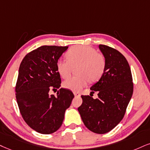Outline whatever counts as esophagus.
I'll return each mask as SVG.
<instances>
[{"mask_svg": "<svg viewBox=\"0 0 150 150\" xmlns=\"http://www.w3.org/2000/svg\"><path fill=\"white\" fill-rule=\"evenodd\" d=\"M74 95L75 97H80L81 96V94L79 93V92H74Z\"/></svg>", "mask_w": 150, "mask_h": 150, "instance_id": "1", "label": "esophagus"}]
</instances>
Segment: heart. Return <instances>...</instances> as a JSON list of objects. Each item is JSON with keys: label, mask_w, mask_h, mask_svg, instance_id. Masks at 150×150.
I'll return each instance as SVG.
<instances>
[{"label": "heart", "mask_w": 150, "mask_h": 150, "mask_svg": "<svg viewBox=\"0 0 150 150\" xmlns=\"http://www.w3.org/2000/svg\"><path fill=\"white\" fill-rule=\"evenodd\" d=\"M67 60L59 59L56 67L59 74L64 79L71 76L73 68L76 67L79 76L71 77L63 83L64 88L79 92L88 82L94 83L101 79L106 69V61L102 53L88 46L77 45L71 47L66 53Z\"/></svg>", "instance_id": "obj_1"}]
</instances>
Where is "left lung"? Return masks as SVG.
I'll use <instances>...</instances> for the list:
<instances>
[{"label": "left lung", "instance_id": "obj_1", "mask_svg": "<svg viewBox=\"0 0 150 150\" xmlns=\"http://www.w3.org/2000/svg\"><path fill=\"white\" fill-rule=\"evenodd\" d=\"M106 61L104 73L90 90L98 92V98L81 95L83 103L78 108L83 122L91 132L108 133L125 116L133 95L134 83L130 67L125 57L117 50L99 44Z\"/></svg>", "mask_w": 150, "mask_h": 150}]
</instances>
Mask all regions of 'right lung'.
Here are the masks:
<instances>
[{"instance_id":"obj_1","label":"right lung","mask_w":150,"mask_h":150,"mask_svg":"<svg viewBox=\"0 0 150 150\" xmlns=\"http://www.w3.org/2000/svg\"><path fill=\"white\" fill-rule=\"evenodd\" d=\"M68 47L42 46L30 51L20 64L16 81V99L22 117L30 128L50 134L60 128L64 112L74 97L71 90L59 89L60 75L57 61Z\"/></svg>"}]
</instances>
